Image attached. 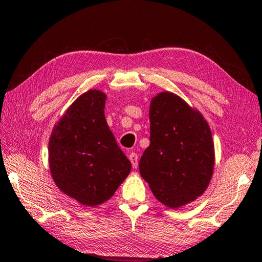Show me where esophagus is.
Returning a JSON list of instances; mask_svg holds the SVG:
<instances>
[{
	"instance_id": "esophagus-1",
	"label": "esophagus",
	"mask_w": 262,
	"mask_h": 262,
	"mask_svg": "<svg viewBox=\"0 0 262 262\" xmlns=\"http://www.w3.org/2000/svg\"><path fill=\"white\" fill-rule=\"evenodd\" d=\"M129 161H130V163H132V165H133V168H138V165H139V159H138V155H136L135 152H132V154H129Z\"/></svg>"
}]
</instances>
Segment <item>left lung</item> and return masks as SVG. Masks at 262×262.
Wrapping results in <instances>:
<instances>
[{
	"mask_svg": "<svg viewBox=\"0 0 262 262\" xmlns=\"http://www.w3.org/2000/svg\"><path fill=\"white\" fill-rule=\"evenodd\" d=\"M150 144L139 169L154 196L178 209L202 196L214 169L212 134L203 114L172 92L150 101Z\"/></svg>",
	"mask_w": 262,
	"mask_h": 262,
	"instance_id": "1",
	"label": "left lung"
}]
</instances>
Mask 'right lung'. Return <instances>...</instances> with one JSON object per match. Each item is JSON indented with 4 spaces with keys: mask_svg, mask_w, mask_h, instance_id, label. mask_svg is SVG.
<instances>
[{
    "mask_svg": "<svg viewBox=\"0 0 262 262\" xmlns=\"http://www.w3.org/2000/svg\"><path fill=\"white\" fill-rule=\"evenodd\" d=\"M107 95L89 90L66 110L49 139V168L57 188L84 206L108 201L132 164L105 119Z\"/></svg>",
    "mask_w": 262,
    "mask_h": 262,
    "instance_id": "obj_1",
    "label": "right lung"
}]
</instances>
